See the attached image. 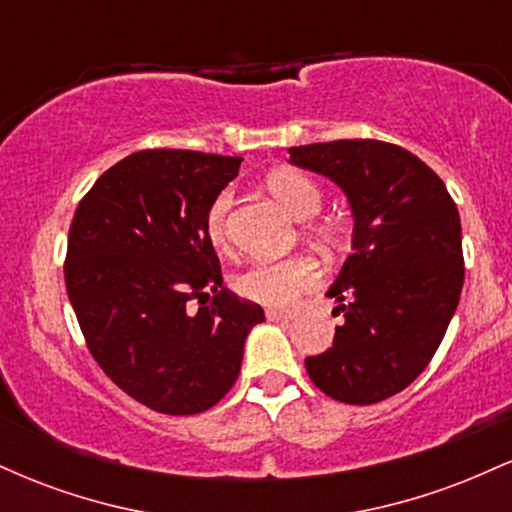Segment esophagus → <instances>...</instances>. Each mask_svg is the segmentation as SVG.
Returning a JSON list of instances; mask_svg holds the SVG:
<instances>
[{"instance_id": "1", "label": "esophagus", "mask_w": 512, "mask_h": 512, "mask_svg": "<svg viewBox=\"0 0 512 512\" xmlns=\"http://www.w3.org/2000/svg\"><path fill=\"white\" fill-rule=\"evenodd\" d=\"M296 317V313H291V310H276V308H267V320L272 322H289Z\"/></svg>"}]
</instances>
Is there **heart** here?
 Wrapping results in <instances>:
<instances>
[{"mask_svg":"<svg viewBox=\"0 0 512 512\" xmlns=\"http://www.w3.org/2000/svg\"><path fill=\"white\" fill-rule=\"evenodd\" d=\"M267 190L293 219L308 221L322 209V187L301 173V170H276L267 178ZM233 195L223 190L216 195L207 211V236L211 245L226 248L228 243V211ZM320 284V269L308 257H289V260H257L236 276L233 286L243 298L269 308H286L305 291Z\"/></svg>","mask_w":512,"mask_h":512,"instance_id":"b5f03b06","label":"heart"}]
</instances>
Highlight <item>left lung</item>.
<instances>
[{"mask_svg":"<svg viewBox=\"0 0 512 512\" xmlns=\"http://www.w3.org/2000/svg\"><path fill=\"white\" fill-rule=\"evenodd\" d=\"M289 154L337 182L354 216V252L327 291L344 322L305 368L332 399L383 402L424 373L460 303V214L443 180L402 146L339 139Z\"/></svg>","mask_w":512,"mask_h":512,"instance_id":"obj_1","label":"left lung"}]
</instances>
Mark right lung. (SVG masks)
<instances>
[{
	"label": "right lung",
	"mask_w": 512,
	"mask_h": 512,
	"mask_svg": "<svg viewBox=\"0 0 512 512\" xmlns=\"http://www.w3.org/2000/svg\"><path fill=\"white\" fill-rule=\"evenodd\" d=\"M238 156L149 149L108 168L69 228V303L88 351L144 407L190 416L231 390L257 303L223 289L207 211ZM197 297L190 314L186 301Z\"/></svg>",
	"instance_id": "right-lung-1"
}]
</instances>
